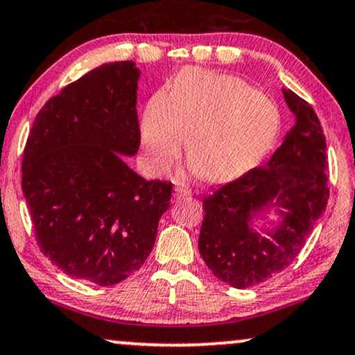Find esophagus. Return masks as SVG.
I'll return each instance as SVG.
<instances>
[{
  "label": "esophagus",
  "mask_w": 355,
  "mask_h": 355,
  "mask_svg": "<svg viewBox=\"0 0 355 355\" xmlns=\"http://www.w3.org/2000/svg\"><path fill=\"white\" fill-rule=\"evenodd\" d=\"M187 196H190V190H187V188H183V187H175V193H173L175 200L177 201L185 200Z\"/></svg>",
  "instance_id": "1"
}]
</instances>
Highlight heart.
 I'll return each instance as SVG.
<instances>
[{"label": "heart", "instance_id": "1", "mask_svg": "<svg viewBox=\"0 0 355 355\" xmlns=\"http://www.w3.org/2000/svg\"><path fill=\"white\" fill-rule=\"evenodd\" d=\"M282 128L275 101L232 75L185 69L170 96L159 92L147 103L141 139L150 167L168 172L185 134L188 168L208 182L234 180L259 165Z\"/></svg>", "mask_w": 355, "mask_h": 355}]
</instances>
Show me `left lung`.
<instances>
[{
  "label": "left lung",
  "instance_id": "obj_1",
  "mask_svg": "<svg viewBox=\"0 0 355 355\" xmlns=\"http://www.w3.org/2000/svg\"><path fill=\"white\" fill-rule=\"evenodd\" d=\"M284 96L295 124L282 146L263 167L203 200L200 254L213 275L234 288L262 284L288 267L329 198L320 119L297 93L284 89Z\"/></svg>",
  "mask_w": 355,
  "mask_h": 355
}]
</instances>
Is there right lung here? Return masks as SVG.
<instances>
[{"label": "right lung", "instance_id": "add662e5", "mask_svg": "<svg viewBox=\"0 0 355 355\" xmlns=\"http://www.w3.org/2000/svg\"><path fill=\"white\" fill-rule=\"evenodd\" d=\"M131 60L103 64L49 100L22 157V193L42 254L100 286L141 268L168 209L172 183L124 162L141 144Z\"/></svg>", "mask_w": 355, "mask_h": 355}]
</instances>
